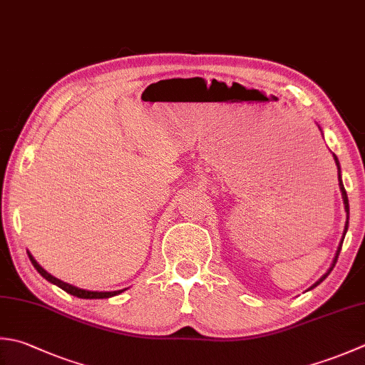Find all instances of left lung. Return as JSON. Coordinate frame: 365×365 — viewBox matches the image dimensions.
<instances>
[{
  "mask_svg": "<svg viewBox=\"0 0 365 365\" xmlns=\"http://www.w3.org/2000/svg\"><path fill=\"white\" fill-rule=\"evenodd\" d=\"M334 160H335V164H337V169H339V185H340V191H341V197H344V204H345V210H346V215L349 213V204H348V196H346V191H345V187H344V183H341V177H340V166H339V160H337V156L334 155ZM346 230H348V218H346V225H345V232H344V239H345V234H346ZM344 239H341V242H340V247H339V250H337V255H335V258H334V262H332V267L327 270V274L326 275H323L319 278V280L313 284L312 288H315V287H318V284L324 280V278L331 274V270L334 269V266H335V262H337V259H339V255H340V250H341V244H344Z\"/></svg>",
  "mask_w": 365,
  "mask_h": 365,
  "instance_id": "1",
  "label": "left lung"
}]
</instances>
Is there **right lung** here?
Segmentation results:
<instances>
[{
	"label": "right lung",
	"instance_id": "1",
	"mask_svg": "<svg viewBox=\"0 0 365 365\" xmlns=\"http://www.w3.org/2000/svg\"><path fill=\"white\" fill-rule=\"evenodd\" d=\"M28 256H30V261L33 266L36 267V270L46 278V280H48L50 283L56 284V287H60L61 289H64L66 292H69V294H73L76 297H81V299H107V297H112V296H117L120 294V292H123L125 289H118V291H110V292H99V291H85V289H78L76 287H73V284H68L64 283L61 280H58V278H55L53 275H50L48 272H46L44 269H42L38 262H36V259L33 258V256L28 253Z\"/></svg>",
	"mask_w": 365,
	"mask_h": 365
}]
</instances>
